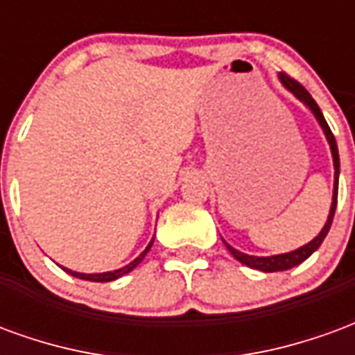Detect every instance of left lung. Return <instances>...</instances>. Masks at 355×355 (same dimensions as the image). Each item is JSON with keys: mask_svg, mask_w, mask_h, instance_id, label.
<instances>
[{"mask_svg": "<svg viewBox=\"0 0 355 355\" xmlns=\"http://www.w3.org/2000/svg\"><path fill=\"white\" fill-rule=\"evenodd\" d=\"M279 80L285 87L289 89L291 93L297 96L298 101L304 102L308 108L312 110V114L318 119V123L321 125V129L325 132V137L329 140V146H331V154H333V165H335V186H333V203H331V211H329L327 216V223L323 226V230L315 236V238L310 241V243H306V245L298 247L297 251H291V253H283V254H274V257H253V254H245L238 251V249H234L232 245H228L226 241H224V245L226 249L230 251L232 257L239 261L241 264H245L249 268H254V270H261V272H283V270H289L293 266H298L300 262H304L310 254L315 251V249H320V245L323 243V239L329 234V228H331V224H333V216H335V209H336V196H338V171H340V162H338V148H336V140L335 135L331 132L329 129L327 121H325V117L321 114L320 106L315 104V101L312 98V94L308 93L298 81H295L293 78H289L287 73H279Z\"/></svg>", "mask_w": 355, "mask_h": 355, "instance_id": "obj_1", "label": "left lung"}]
</instances>
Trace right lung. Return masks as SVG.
I'll return each instance as SVG.
<instances>
[{
  "label": "right lung",
  "instance_id": "1",
  "mask_svg": "<svg viewBox=\"0 0 355 355\" xmlns=\"http://www.w3.org/2000/svg\"><path fill=\"white\" fill-rule=\"evenodd\" d=\"M152 243H154V238H152V241L148 243L146 249H144V251H142V253H140L139 257L135 259V261L129 262L127 266L119 268V270H114V272H102V274H80V272H72V270H68V268H64V270L70 275H73V277H80V279H85V282H101V283L114 282V279H117V277H121V275H125V274H129L131 270H135V268L139 266L140 262H142V259H144V257L148 254V251H150Z\"/></svg>",
  "mask_w": 355,
  "mask_h": 355
}]
</instances>
